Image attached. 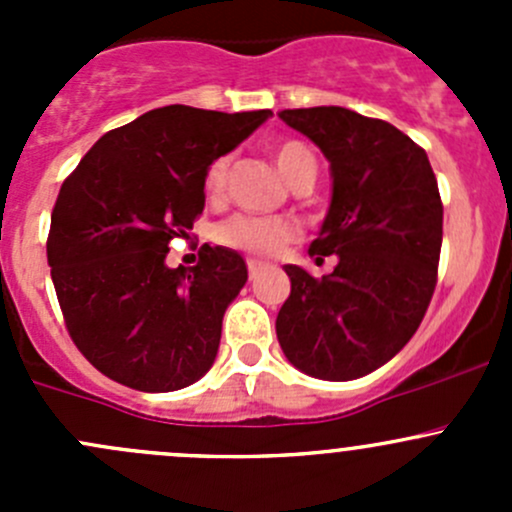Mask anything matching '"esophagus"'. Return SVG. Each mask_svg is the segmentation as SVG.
Instances as JSON below:
<instances>
[{
	"instance_id": "34e87169",
	"label": "esophagus",
	"mask_w": 512,
	"mask_h": 512,
	"mask_svg": "<svg viewBox=\"0 0 512 512\" xmlns=\"http://www.w3.org/2000/svg\"><path fill=\"white\" fill-rule=\"evenodd\" d=\"M260 270H262L260 260H247V272H250V277H255Z\"/></svg>"
}]
</instances>
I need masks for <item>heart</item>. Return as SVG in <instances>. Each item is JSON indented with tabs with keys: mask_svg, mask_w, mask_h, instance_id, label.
Instances as JSON below:
<instances>
[{
	"mask_svg": "<svg viewBox=\"0 0 512 512\" xmlns=\"http://www.w3.org/2000/svg\"><path fill=\"white\" fill-rule=\"evenodd\" d=\"M272 158L292 188L304 180H314V175H317V160H314L312 151L304 143L292 141V138L275 143ZM227 170H230V156L210 160L203 173L205 198L218 200L225 193ZM213 237L230 250H240L255 257H272L297 240L299 227L287 218H260V215L235 213L215 225Z\"/></svg>",
	"mask_w": 512,
	"mask_h": 512,
	"instance_id": "heart-1",
	"label": "heart"
}]
</instances>
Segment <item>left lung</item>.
<instances>
[{"label":"left lung","instance_id":"obj_1","mask_svg":"<svg viewBox=\"0 0 512 512\" xmlns=\"http://www.w3.org/2000/svg\"><path fill=\"white\" fill-rule=\"evenodd\" d=\"M282 121L312 138L332 165V208L309 257H337L292 282L277 314L282 352L327 381L371 374L416 334L438 280L443 203L426 151L381 118L342 106L287 108Z\"/></svg>","mask_w":512,"mask_h":512}]
</instances>
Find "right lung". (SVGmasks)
<instances>
[{
    "label": "right lung",
    "mask_w": 512,
    "mask_h": 512,
    "mask_svg": "<svg viewBox=\"0 0 512 512\" xmlns=\"http://www.w3.org/2000/svg\"><path fill=\"white\" fill-rule=\"evenodd\" d=\"M267 116L156 108L98 138L64 180L46 260L71 342L108 379L175 391L213 366L227 304L247 282L245 260L203 245L198 265L170 270L165 255L203 215L210 160Z\"/></svg>",
    "instance_id": "1"
}]
</instances>
